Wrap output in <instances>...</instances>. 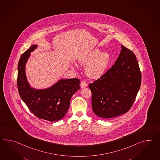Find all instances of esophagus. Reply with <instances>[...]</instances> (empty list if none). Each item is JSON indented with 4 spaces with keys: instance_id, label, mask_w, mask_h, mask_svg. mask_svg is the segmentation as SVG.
<instances>
[{
    "instance_id": "esophagus-1",
    "label": "esophagus",
    "mask_w": 160,
    "mask_h": 160,
    "mask_svg": "<svg viewBox=\"0 0 160 160\" xmlns=\"http://www.w3.org/2000/svg\"><path fill=\"white\" fill-rule=\"evenodd\" d=\"M87 86V84L86 83V82L85 81H82L81 82V83H80V87H81V88H85Z\"/></svg>"
}]
</instances>
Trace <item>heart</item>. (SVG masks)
<instances>
[{"label":"heart","mask_w":160,"mask_h":160,"mask_svg":"<svg viewBox=\"0 0 160 160\" xmlns=\"http://www.w3.org/2000/svg\"><path fill=\"white\" fill-rule=\"evenodd\" d=\"M100 52L99 49H95L79 58L80 64L86 65L85 73L91 78L101 77L110 62V54L107 52Z\"/></svg>","instance_id":"b5f03b06"}]
</instances>
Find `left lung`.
<instances>
[{"instance_id": "8db88e82", "label": "left lung", "mask_w": 160, "mask_h": 160, "mask_svg": "<svg viewBox=\"0 0 160 160\" xmlns=\"http://www.w3.org/2000/svg\"><path fill=\"white\" fill-rule=\"evenodd\" d=\"M121 48L114 65L100 78L89 84L93 111L104 119L127 112L141 87V73L135 54L123 45Z\"/></svg>"}]
</instances>
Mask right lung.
Returning <instances> with one entry per match:
<instances>
[{
    "label": "right lung",
    "instance_id": "right-lung-1",
    "mask_svg": "<svg viewBox=\"0 0 160 160\" xmlns=\"http://www.w3.org/2000/svg\"><path fill=\"white\" fill-rule=\"evenodd\" d=\"M38 47L32 45L22 54L18 65L17 85L22 100L36 117L46 121L60 120L67 113L72 96L80 88L78 78L61 79L51 87L36 89L30 87L25 67L30 53Z\"/></svg>",
    "mask_w": 160,
    "mask_h": 160
}]
</instances>
